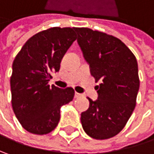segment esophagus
I'll return each mask as SVG.
<instances>
[{"instance_id":"esophagus-1","label":"esophagus","mask_w":154,"mask_h":154,"mask_svg":"<svg viewBox=\"0 0 154 154\" xmlns=\"http://www.w3.org/2000/svg\"><path fill=\"white\" fill-rule=\"evenodd\" d=\"M81 96H83L81 93H78V92H75V98H79V97H81Z\"/></svg>"}]
</instances>
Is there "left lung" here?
<instances>
[{
    "mask_svg": "<svg viewBox=\"0 0 154 154\" xmlns=\"http://www.w3.org/2000/svg\"><path fill=\"white\" fill-rule=\"evenodd\" d=\"M77 43L97 85L98 100L90 101L81 114L85 133L95 139L117 135L126 125L136 106L139 89L137 62L119 38L89 28H75Z\"/></svg>",
    "mask_w": 154,
    "mask_h": 154,
    "instance_id": "obj_1",
    "label": "left lung"
}]
</instances>
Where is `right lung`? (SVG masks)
<instances>
[{"label":"right lung","mask_w":154,"mask_h":154,"mask_svg":"<svg viewBox=\"0 0 154 154\" xmlns=\"http://www.w3.org/2000/svg\"><path fill=\"white\" fill-rule=\"evenodd\" d=\"M75 28L53 27L30 38L16 56L10 77L13 111L27 131L44 135L55 129L60 109L75 95L71 87L50 86L67 50L77 39Z\"/></svg>","instance_id":"obj_1"}]
</instances>
